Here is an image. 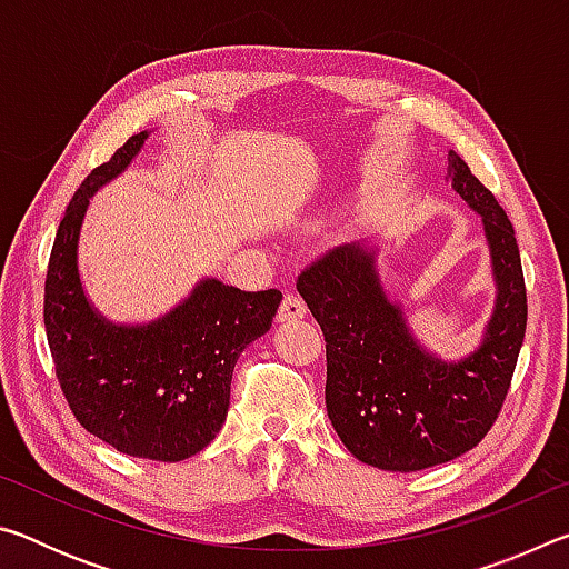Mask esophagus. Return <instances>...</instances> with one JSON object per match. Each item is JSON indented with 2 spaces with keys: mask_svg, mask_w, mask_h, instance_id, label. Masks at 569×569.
<instances>
[{
  "mask_svg": "<svg viewBox=\"0 0 569 569\" xmlns=\"http://www.w3.org/2000/svg\"><path fill=\"white\" fill-rule=\"evenodd\" d=\"M306 313H308V308L303 303V298L296 293H286L281 306H278L276 319L278 321H296V319H306Z\"/></svg>",
  "mask_w": 569,
  "mask_h": 569,
  "instance_id": "34e87169",
  "label": "esophagus"
}]
</instances>
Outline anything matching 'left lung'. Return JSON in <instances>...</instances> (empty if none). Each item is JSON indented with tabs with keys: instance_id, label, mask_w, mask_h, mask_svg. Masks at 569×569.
<instances>
[{
	"instance_id": "1",
	"label": "left lung",
	"mask_w": 569,
	"mask_h": 569,
	"mask_svg": "<svg viewBox=\"0 0 569 569\" xmlns=\"http://www.w3.org/2000/svg\"><path fill=\"white\" fill-rule=\"evenodd\" d=\"M449 180L481 216L497 283L481 346L447 363L409 333L379 281L373 250L339 246L298 276V293L326 341V411L346 449L366 465L417 471L457 459L492 429L527 329L522 261L502 206L455 150Z\"/></svg>"
}]
</instances>
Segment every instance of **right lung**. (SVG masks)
Instances as JSON below:
<instances>
[{
	"label": "right lung",
	"mask_w": 569,
	"mask_h": 569,
	"mask_svg": "<svg viewBox=\"0 0 569 569\" xmlns=\"http://www.w3.org/2000/svg\"><path fill=\"white\" fill-rule=\"evenodd\" d=\"M138 132L94 168L64 210L44 281V329L74 419L122 455L182 461L223 427L230 379L248 343L271 329L281 291L200 281L180 306L142 326L112 323L90 306L77 240L90 198L138 156Z\"/></svg>",
	"instance_id": "right-lung-1"
}]
</instances>
